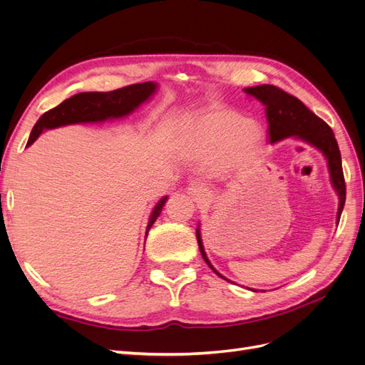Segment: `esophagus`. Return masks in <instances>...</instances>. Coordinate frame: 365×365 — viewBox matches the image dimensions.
<instances>
[{
	"label": "esophagus",
	"mask_w": 365,
	"mask_h": 365,
	"mask_svg": "<svg viewBox=\"0 0 365 365\" xmlns=\"http://www.w3.org/2000/svg\"><path fill=\"white\" fill-rule=\"evenodd\" d=\"M189 193H190V195H193V196H196L197 200H202V201H204L205 197H207L205 192L201 189L200 185H190V187H189Z\"/></svg>",
	"instance_id": "34e87169"
}]
</instances>
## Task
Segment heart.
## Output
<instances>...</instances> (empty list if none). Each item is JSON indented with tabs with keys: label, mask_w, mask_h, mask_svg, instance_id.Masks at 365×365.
I'll return each mask as SVG.
<instances>
[{
	"label": "heart",
	"mask_w": 365,
	"mask_h": 365,
	"mask_svg": "<svg viewBox=\"0 0 365 365\" xmlns=\"http://www.w3.org/2000/svg\"><path fill=\"white\" fill-rule=\"evenodd\" d=\"M236 115L208 114L195 120L189 134L187 146L200 155H219L225 164H236L248 160L262 143V129L252 120H242L229 132L226 130L236 121Z\"/></svg>",
	"instance_id": "1"
}]
</instances>
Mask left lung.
<instances>
[{
  "mask_svg": "<svg viewBox=\"0 0 365 365\" xmlns=\"http://www.w3.org/2000/svg\"><path fill=\"white\" fill-rule=\"evenodd\" d=\"M245 94L254 97L264 106V113H267L268 120V137L269 143H277L283 138L295 137L302 140L307 145L314 146L323 153L327 160V168L330 173V182L338 195V213H336V222H339V217L344 208L346 202V182H344V173H342V164H341V153L338 143L335 140L334 130L326 123L324 120L317 117L311 109H309L303 102L298 101L297 97L283 91L282 88L274 85H259V86H250L245 88ZM196 239L197 245H200L201 256L205 260L210 268L216 272L220 279H225L220 275L213 264L210 263L207 254L204 251L202 239H201V230L200 225L196 228ZM230 282V280H228Z\"/></svg>",
  "mask_w": 365,
  "mask_h": 365,
  "instance_id": "left-lung-1",
  "label": "left lung"
}]
</instances>
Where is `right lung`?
I'll return each instance as SVG.
<instances>
[{"mask_svg":"<svg viewBox=\"0 0 365 365\" xmlns=\"http://www.w3.org/2000/svg\"><path fill=\"white\" fill-rule=\"evenodd\" d=\"M158 85L153 82L135 83L125 88H120L109 93H79L67 101H63L56 108L50 109L33 126L27 146L33 145V141L42 134L43 130L54 129L65 125L74 123H96V121H105L108 118H120L134 113L135 109L148 102L149 98L157 93ZM168 201V196L161 197L158 204L153 207L146 227V237L150 227L160 216L161 210Z\"/></svg>","mask_w":365,"mask_h":365,"instance_id":"right-lung-1","label":"right lung"}]
</instances>
